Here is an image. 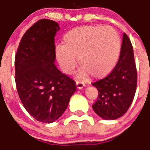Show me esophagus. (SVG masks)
Here are the masks:
<instances>
[{"instance_id":"34e87169","label":"esophagus","mask_w":150,"mask_h":150,"mask_svg":"<svg viewBox=\"0 0 150 150\" xmlns=\"http://www.w3.org/2000/svg\"><path fill=\"white\" fill-rule=\"evenodd\" d=\"M76 85H77V87H78V88H79V89L83 88L85 86L84 83L81 82V81H76Z\"/></svg>"}]
</instances>
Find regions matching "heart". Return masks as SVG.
I'll return each mask as SVG.
<instances>
[{
    "label": "heart",
    "mask_w": 150,
    "mask_h": 150,
    "mask_svg": "<svg viewBox=\"0 0 150 150\" xmlns=\"http://www.w3.org/2000/svg\"><path fill=\"white\" fill-rule=\"evenodd\" d=\"M121 40L110 27L82 26L68 30L63 36V45L55 48V56L62 69L70 74L77 64L81 65V78L91 74L102 78L112 72L118 61Z\"/></svg>",
    "instance_id": "b5f03b06"
}]
</instances>
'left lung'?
<instances>
[{
	"instance_id": "obj_1",
	"label": "left lung",
	"mask_w": 150,
	"mask_h": 150,
	"mask_svg": "<svg viewBox=\"0 0 150 150\" xmlns=\"http://www.w3.org/2000/svg\"><path fill=\"white\" fill-rule=\"evenodd\" d=\"M137 83L133 46L128 36L124 33L115 67L107 77L92 83L99 92L97 100L92 105L95 112L104 120H115L121 117L134 100Z\"/></svg>"
}]
</instances>
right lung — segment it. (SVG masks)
Here are the masks:
<instances>
[{
    "mask_svg": "<svg viewBox=\"0 0 150 150\" xmlns=\"http://www.w3.org/2000/svg\"><path fill=\"white\" fill-rule=\"evenodd\" d=\"M58 30L54 21H38L22 36L15 56V81L21 102L30 115L46 123L61 117L77 88L75 81L54 64Z\"/></svg>",
    "mask_w": 150,
    "mask_h": 150,
    "instance_id": "add662e5",
    "label": "right lung"
}]
</instances>
